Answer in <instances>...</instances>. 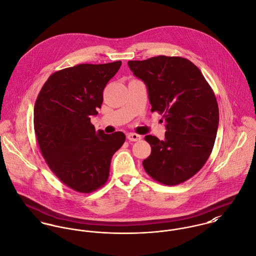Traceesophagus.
Segmentation results:
<instances>
[{
	"instance_id": "esophagus-1",
	"label": "esophagus",
	"mask_w": 256,
	"mask_h": 256,
	"mask_svg": "<svg viewBox=\"0 0 256 256\" xmlns=\"http://www.w3.org/2000/svg\"><path fill=\"white\" fill-rule=\"evenodd\" d=\"M127 139L129 140L130 142H137L142 139V137L138 135V134H134V133H129L127 135Z\"/></svg>"
}]
</instances>
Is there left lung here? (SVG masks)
<instances>
[{"label": "left lung", "instance_id": "left-lung-1", "mask_svg": "<svg viewBox=\"0 0 256 256\" xmlns=\"http://www.w3.org/2000/svg\"><path fill=\"white\" fill-rule=\"evenodd\" d=\"M148 87L152 112L163 114L165 139L148 135L152 152L142 162L156 181L175 186L196 174L212 152L219 124L216 96L200 70L181 56L128 62Z\"/></svg>", "mask_w": 256, "mask_h": 256}]
</instances>
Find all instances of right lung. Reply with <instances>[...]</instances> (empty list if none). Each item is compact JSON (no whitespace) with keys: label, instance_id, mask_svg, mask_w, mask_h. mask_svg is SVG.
I'll return each instance as SVG.
<instances>
[{"label":"right lung","instance_id":"obj_1","mask_svg":"<svg viewBox=\"0 0 256 256\" xmlns=\"http://www.w3.org/2000/svg\"><path fill=\"white\" fill-rule=\"evenodd\" d=\"M120 66L118 60L58 70L37 96L34 130L41 154L52 172L76 192L89 194L106 183L112 158L125 142L122 132L104 134L91 123Z\"/></svg>","mask_w":256,"mask_h":256}]
</instances>
